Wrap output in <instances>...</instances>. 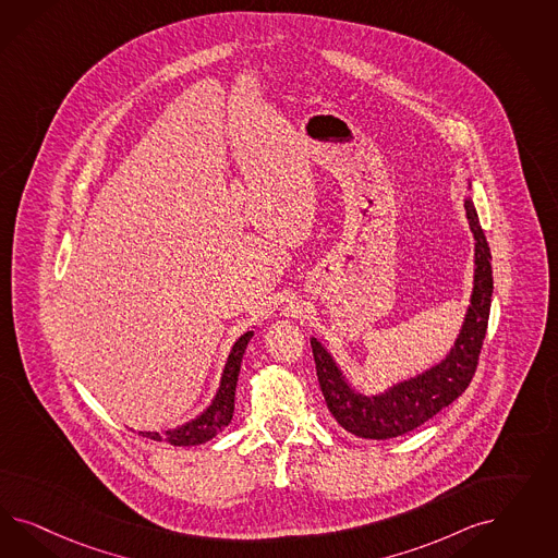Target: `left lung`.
<instances>
[{
  "label": "left lung",
  "instance_id": "8db88e82",
  "mask_svg": "<svg viewBox=\"0 0 558 558\" xmlns=\"http://www.w3.org/2000/svg\"><path fill=\"white\" fill-rule=\"evenodd\" d=\"M464 210L474 235L473 294L457 341L441 362L417 376L392 385L385 392L364 395L343 376L338 362L322 341L311 338L325 403L339 425L357 438L389 439L403 436L432 420L444 407L457 401L473 380L489 323L493 270L489 243L469 196L464 198Z\"/></svg>",
  "mask_w": 558,
  "mask_h": 558
}]
</instances>
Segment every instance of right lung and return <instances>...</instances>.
I'll return each instance as SVG.
<instances>
[{"label": "right lung", "instance_id": "1", "mask_svg": "<svg viewBox=\"0 0 558 558\" xmlns=\"http://www.w3.org/2000/svg\"><path fill=\"white\" fill-rule=\"evenodd\" d=\"M254 338V331L243 333L236 339L235 345L231 348L225 371L220 374V385L213 403L204 409L203 413L184 423L175 429H168L163 434L159 432H138L143 438L157 439V441H168L171 446H198L206 444L208 439L215 438L220 434L231 420H233V411H235V389L239 371H241V360L245 354L247 343Z\"/></svg>", "mask_w": 558, "mask_h": 558}]
</instances>
